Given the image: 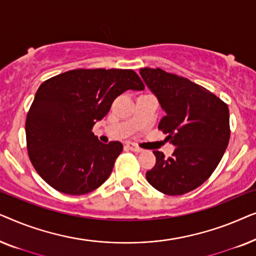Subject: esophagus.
Listing matches in <instances>:
<instances>
[{"mask_svg": "<svg viewBox=\"0 0 256 256\" xmlns=\"http://www.w3.org/2000/svg\"><path fill=\"white\" fill-rule=\"evenodd\" d=\"M127 146L132 150V152H143V149L140 148V146L134 142H128Z\"/></svg>", "mask_w": 256, "mask_h": 256, "instance_id": "1", "label": "esophagus"}]
</instances>
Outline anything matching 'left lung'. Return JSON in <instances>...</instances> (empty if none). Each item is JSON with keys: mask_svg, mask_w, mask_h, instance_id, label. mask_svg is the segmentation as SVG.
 Returning <instances> with one entry per match:
<instances>
[{"mask_svg": "<svg viewBox=\"0 0 256 256\" xmlns=\"http://www.w3.org/2000/svg\"><path fill=\"white\" fill-rule=\"evenodd\" d=\"M166 116L158 129L174 146L172 156L154 152L156 164L146 171L149 184L168 196L188 194L208 180L228 146L227 104L205 87L162 68L140 70Z\"/></svg>", "mask_w": 256, "mask_h": 256, "instance_id": "1", "label": "left lung"}]
</instances>
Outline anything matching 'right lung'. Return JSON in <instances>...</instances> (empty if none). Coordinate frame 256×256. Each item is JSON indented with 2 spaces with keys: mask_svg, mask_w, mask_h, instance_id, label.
I'll return each mask as SVG.
<instances>
[{
  "mask_svg": "<svg viewBox=\"0 0 256 256\" xmlns=\"http://www.w3.org/2000/svg\"><path fill=\"white\" fill-rule=\"evenodd\" d=\"M143 88L138 73L122 68H76L45 80L26 121L28 155L37 174L66 194L102 185L124 146L101 143L93 126L120 94Z\"/></svg>",
  "mask_w": 256,
  "mask_h": 256,
  "instance_id": "add662e5",
  "label": "right lung"
}]
</instances>
